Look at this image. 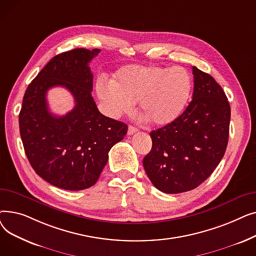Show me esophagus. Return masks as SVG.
Instances as JSON below:
<instances>
[{
  "instance_id": "34e87169",
  "label": "esophagus",
  "mask_w": 256,
  "mask_h": 256,
  "mask_svg": "<svg viewBox=\"0 0 256 256\" xmlns=\"http://www.w3.org/2000/svg\"><path fill=\"white\" fill-rule=\"evenodd\" d=\"M136 132H138V128L136 126H130L128 128V135H132V134H135Z\"/></svg>"
}]
</instances>
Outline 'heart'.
Instances as JSON below:
<instances>
[{"label":"heart","instance_id":"obj_1","mask_svg":"<svg viewBox=\"0 0 256 256\" xmlns=\"http://www.w3.org/2000/svg\"><path fill=\"white\" fill-rule=\"evenodd\" d=\"M96 91L110 117L130 112L134 102H139L147 120L164 126L184 111L191 92V76L180 66L130 65L118 70L113 82L100 78Z\"/></svg>","mask_w":256,"mask_h":256}]
</instances>
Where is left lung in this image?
I'll return each instance as SVG.
<instances>
[{"instance_id": "1", "label": "left lung", "mask_w": 256, "mask_h": 256, "mask_svg": "<svg viewBox=\"0 0 256 256\" xmlns=\"http://www.w3.org/2000/svg\"><path fill=\"white\" fill-rule=\"evenodd\" d=\"M192 102L167 126L152 130L143 158L147 176L168 194L191 191L219 165L230 136V106L214 78L193 66Z\"/></svg>"}]
</instances>
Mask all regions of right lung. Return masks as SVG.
Returning <instances> with one entry per match:
<instances>
[{
	"label": "right lung",
	"mask_w": 256,
	"mask_h": 256,
	"mask_svg": "<svg viewBox=\"0 0 256 256\" xmlns=\"http://www.w3.org/2000/svg\"><path fill=\"white\" fill-rule=\"evenodd\" d=\"M100 52L74 48L59 54L24 96L18 121L26 156L40 178L64 190L80 191L96 184L108 154L128 132L126 124L102 115L91 96L89 63ZM56 86L68 90L76 104L63 116L48 110L46 93Z\"/></svg>",
	"instance_id": "right-lung-1"
}]
</instances>
